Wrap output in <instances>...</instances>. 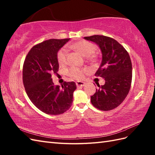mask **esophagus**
<instances>
[{
  "label": "esophagus",
  "mask_w": 155,
  "mask_h": 155,
  "mask_svg": "<svg viewBox=\"0 0 155 155\" xmlns=\"http://www.w3.org/2000/svg\"><path fill=\"white\" fill-rule=\"evenodd\" d=\"M76 84L78 87H83L85 85V83L82 81H77L76 82Z\"/></svg>",
  "instance_id": "esophagus-1"
}]
</instances>
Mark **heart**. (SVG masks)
Returning <instances> with one entry per match:
<instances>
[{
	"label": "heart",
	"instance_id": "obj_1",
	"mask_svg": "<svg viewBox=\"0 0 155 155\" xmlns=\"http://www.w3.org/2000/svg\"><path fill=\"white\" fill-rule=\"evenodd\" d=\"M70 47L73 50L81 53L83 57H89L91 59L94 58L92 55L96 51V47L93 43L86 41H79L70 45ZM67 51L65 48H61L58 52L57 61L60 65H64L67 62ZM87 71L86 68H79L77 67H72L67 71V75L72 78L77 80H81L84 77V74Z\"/></svg>",
	"mask_w": 155,
	"mask_h": 155
}]
</instances>
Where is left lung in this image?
Returning <instances> with one entry per match:
<instances>
[{
    "label": "left lung",
    "mask_w": 155,
    "mask_h": 155,
    "mask_svg": "<svg viewBox=\"0 0 155 155\" xmlns=\"http://www.w3.org/2000/svg\"><path fill=\"white\" fill-rule=\"evenodd\" d=\"M96 43L102 53V61L95 76L103 78L104 85L91 96V103L101 110H110L123 103L130 91L132 82V63L128 52L110 37L93 35L84 37Z\"/></svg>",
    "instance_id": "1"
}]
</instances>
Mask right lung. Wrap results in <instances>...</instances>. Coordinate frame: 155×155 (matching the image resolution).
I'll list each match as a JSON object with an SVG mask.
<instances>
[{"mask_svg":"<svg viewBox=\"0 0 155 155\" xmlns=\"http://www.w3.org/2000/svg\"><path fill=\"white\" fill-rule=\"evenodd\" d=\"M70 40L50 39L34 46L23 64V84L28 98L39 110L48 114L64 113L71 107L74 82H64L61 87L54 84L52 73L58 71V51Z\"/></svg>","mask_w":155,"mask_h":155,"instance_id":"add662e5","label":"right lung"}]
</instances>
